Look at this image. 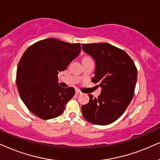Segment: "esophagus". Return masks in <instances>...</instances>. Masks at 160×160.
Returning a JSON list of instances; mask_svg holds the SVG:
<instances>
[{
	"instance_id": "34e87169",
	"label": "esophagus",
	"mask_w": 160,
	"mask_h": 160,
	"mask_svg": "<svg viewBox=\"0 0 160 160\" xmlns=\"http://www.w3.org/2000/svg\"><path fill=\"white\" fill-rule=\"evenodd\" d=\"M82 93V92L80 91H79V90H78V89H77V90L75 91V94L76 95H79V94H81Z\"/></svg>"
}]
</instances>
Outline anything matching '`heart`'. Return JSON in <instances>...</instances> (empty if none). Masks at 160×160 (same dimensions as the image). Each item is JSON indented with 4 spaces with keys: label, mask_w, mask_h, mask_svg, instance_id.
Wrapping results in <instances>:
<instances>
[{
    "label": "heart",
    "mask_w": 160,
    "mask_h": 160,
    "mask_svg": "<svg viewBox=\"0 0 160 160\" xmlns=\"http://www.w3.org/2000/svg\"><path fill=\"white\" fill-rule=\"evenodd\" d=\"M86 59H88V58H86Z\"/></svg>",
    "instance_id": "1"
}]
</instances>
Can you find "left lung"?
I'll use <instances>...</instances> for the list:
<instances>
[{
    "label": "left lung",
    "instance_id": "1",
    "mask_svg": "<svg viewBox=\"0 0 160 160\" xmlns=\"http://www.w3.org/2000/svg\"><path fill=\"white\" fill-rule=\"evenodd\" d=\"M82 49L95 61L92 81L101 88L98 98L82 105V114L90 123L108 125L116 121L128 107L135 92L138 71L128 54L108 43L82 44Z\"/></svg>",
    "mask_w": 160,
    "mask_h": 160
}]
</instances>
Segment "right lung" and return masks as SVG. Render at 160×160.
<instances>
[{
	"label": "right lung",
	"mask_w": 160,
	"mask_h": 160,
	"mask_svg": "<svg viewBox=\"0 0 160 160\" xmlns=\"http://www.w3.org/2000/svg\"><path fill=\"white\" fill-rule=\"evenodd\" d=\"M80 44L46 39L29 47L17 71V86L25 106L40 118H56L74 97V88L58 85V74L80 55Z\"/></svg>",
	"instance_id": "obj_1"
}]
</instances>
